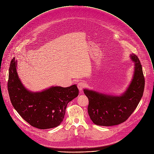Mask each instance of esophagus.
<instances>
[{"label":"esophagus","instance_id":"obj_1","mask_svg":"<svg viewBox=\"0 0 154 154\" xmlns=\"http://www.w3.org/2000/svg\"><path fill=\"white\" fill-rule=\"evenodd\" d=\"M77 86H78V88L79 89V91L81 92L82 91L83 88H84V87H85V83L83 82H79L78 83Z\"/></svg>","mask_w":154,"mask_h":154}]
</instances>
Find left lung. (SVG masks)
I'll use <instances>...</instances> for the list:
<instances>
[{"instance_id": "8db88e82", "label": "left lung", "mask_w": 154, "mask_h": 154, "mask_svg": "<svg viewBox=\"0 0 154 154\" xmlns=\"http://www.w3.org/2000/svg\"><path fill=\"white\" fill-rule=\"evenodd\" d=\"M134 63L132 81L120 95L106 94L84 89L88 97V112L92 122L98 126H111L125 122L137 107L143 94L145 78L137 56L130 55Z\"/></svg>"}]
</instances>
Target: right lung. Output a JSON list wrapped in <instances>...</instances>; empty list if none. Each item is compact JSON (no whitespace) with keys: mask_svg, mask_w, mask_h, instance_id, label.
<instances>
[{"mask_svg":"<svg viewBox=\"0 0 154 154\" xmlns=\"http://www.w3.org/2000/svg\"><path fill=\"white\" fill-rule=\"evenodd\" d=\"M17 67L14 58L9 69L8 88L14 109L33 127L47 129L58 126L63 120L67 104L79 94L76 85L66 88L53 86L32 92L22 84Z\"/></svg>","mask_w":154,"mask_h":154,"instance_id":"right-lung-1","label":"right lung"}]
</instances>
